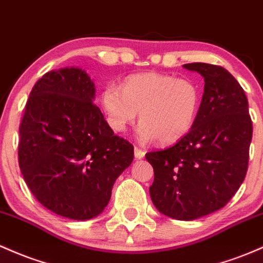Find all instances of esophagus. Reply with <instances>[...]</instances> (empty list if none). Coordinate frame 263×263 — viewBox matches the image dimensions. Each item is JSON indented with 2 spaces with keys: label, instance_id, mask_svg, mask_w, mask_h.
Masks as SVG:
<instances>
[{
  "label": "esophagus",
  "instance_id": "obj_1",
  "mask_svg": "<svg viewBox=\"0 0 263 263\" xmlns=\"http://www.w3.org/2000/svg\"><path fill=\"white\" fill-rule=\"evenodd\" d=\"M134 155H135V159H143L144 155H145V152L139 149L138 146H135L134 147Z\"/></svg>",
  "mask_w": 263,
  "mask_h": 263
}]
</instances>
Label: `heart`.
Wrapping results in <instances>:
<instances>
[{
    "mask_svg": "<svg viewBox=\"0 0 263 263\" xmlns=\"http://www.w3.org/2000/svg\"><path fill=\"white\" fill-rule=\"evenodd\" d=\"M199 87L190 79H175L160 73L130 76L116 85H107L100 96L108 125L117 133L126 130L137 119L138 139L173 144L193 128L199 111Z\"/></svg>",
    "mask_w": 263,
    "mask_h": 263,
    "instance_id": "b5f03b06",
    "label": "heart"
}]
</instances>
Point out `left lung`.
<instances>
[{"label":"left lung","instance_id":"8db88e82","mask_svg":"<svg viewBox=\"0 0 263 263\" xmlns=\"http://www.w3.org/2000/svg\"><path fill=\"white\" fill-rule=\"evenodd\" d=\"M182 67L205 81L195 123L175 145L145 158L154 169L149 193L155 208L171 219L191 221L223 208L243 182L252 122L242 87L225 68Z\"/></svg>","mask_w":263,"mask_h":263}]
</instances>
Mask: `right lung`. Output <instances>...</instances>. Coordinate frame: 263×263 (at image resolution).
<instances>
[{
	"label": "right lung",
	"instance_id": "right-lung-1",
	"mask_svg": "<svg viewBox=\"0 0 263 263\" xmlns=\"http://www.w3.org/2000/svg\"><path fill=\"white\" fill-rule=\"evenodd\" d=\"M94 98L84 69L51 70L32 88L20 125L26 184L44 208L67 219L102 214L134 158V146L114 134Z\"/></svg>",
	"mask_w": 263,
	"mask_h": 263
}]
</instances>
